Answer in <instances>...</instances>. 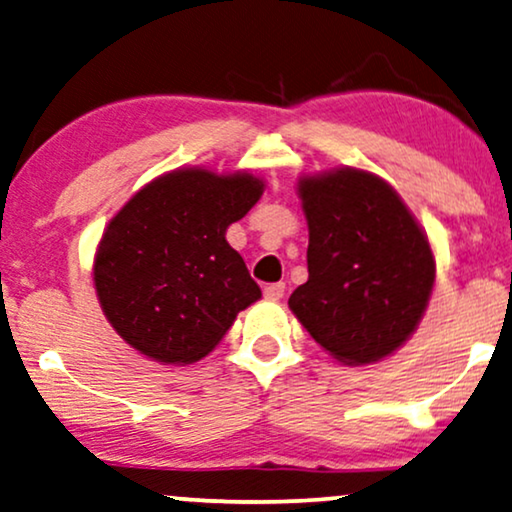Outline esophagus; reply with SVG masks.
<instances>
[{
	"instance_id": "esophagus-1",
	"label": "esophagus",
	"mask_w": 512,
	"mask_h": 512,
	"mask_svg": "<svg viewBox=\"0 0 512 512\" xmlns=\"http://www.w3.org/2000/svg\"><path fill=\"white\" fill-rule=\"evenodd\" d=\"M284 282H275V284H268V287L263 289L265 298H270V301H280V298L284 296Z\"/></svg>"
}]
</instances>
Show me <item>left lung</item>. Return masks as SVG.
I'll return each mask as SVG.
<instances>
[{
	"label": "left lung",
	"mask_w": 512,
	"mask_h": 512,
	"mask_svg": "<svg viewBox=\"0 0 512 512\" xmlns=\"http://www.w3.org/2000/svg\"><path fill=\"white\" fill-rule=\"evenodd\" d=\"M308 221V282L291 313L334 360L360 367L414 334L435 284L428 235L390 185L343 167L298 181Z\"/></svg>",
	"instance_id": "1"
}]
</instances>
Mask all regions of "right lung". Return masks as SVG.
Here are the masks:
<instances>
[{"mask_svg": "<svg viewBox=\"0 0 512 512\" xmlns=\"http://www.w3.org/2000/svg\"><path fill=\"white\" fill-rule=\"evenodd\" d=\"M263 188L247 171L176 169L112 216L96 249L94 287L131 348L155 362L192 364L261 298L225 230L247 216Z\"/></svg>", "mask_w": 512, "mask_h": 512, "instance_id": "obj_1", "label": "right lung"}]
</instances>
